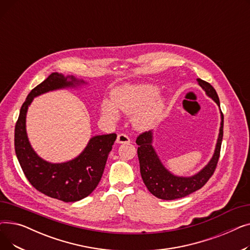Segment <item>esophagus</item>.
Instances as JSON below:
<instances>
[{
  "label": "esophagus",
  "mask_w": 250,
  "mask_h": 250,
  "mask_svg": "<svg viewBox=\"0 0 250 250\" xmlns=\"http://www.w3.org/2000/svg\"><path fill=\"white\" fill-rule=\"evenodd\" d=\"M116 143L117 144H129L130 143V140L129 138L125 135V134H120L117 136V139H116Z\"/></svg>",
  "instance_id": "1"
}]
</instances>
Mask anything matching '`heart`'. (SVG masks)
I'll return each instance as SVG.
<instances>
[{
    "label": "heart",
    "mask_w": 250,
    "mask_h": 250,
    "mask_svg": "<svg viewBox=\"0 0 250 250\" xmlns=\"http://www.w3.org/2000/svg\"><path fill=\"white\" fill-rule=\"evenodd\" d=\"M158 93V87L152 84L124 85L112 92L111 103H102L101 114L110 123L118 121V112L134 114L132 122L137 129H150L158 122L166 104L165 97Z\"/></svg>",
    "instance_id": "1"
}]
</instances>
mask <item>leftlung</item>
Segmentation results:
<instances>
[{
	"label": "left lung",
	"mask_w": 250,
	"mask_h": 250,
	"mask_svg": "<svg viewBox=\"0 0 250 250\" xmlns=\"http://www.w3.org/2000/svg\"><path fill=\"white\" fill-rule=\"evenodd\" d=\"M199 85L206 92L208 97L214 100L219 106L221 114V123L216 147L212 158L205 165L199 172L190 176L176 175L167 169L162 163L159 155L157 154L154 146L153 130L140 135L136 141L138 147V157L140 162V172L142 179L147 187L148 190L161 200H175L185 198L193 191L203 188L215 171L217 166L221 144L223 139V124L224 116L220 108V100L214 87L208 82L198 79Z\"/></svg>",
	"instance_id": "left-lung-1"
}]
</instances>
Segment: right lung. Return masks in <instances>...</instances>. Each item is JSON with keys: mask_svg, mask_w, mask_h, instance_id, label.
<instances>
[{"mask_svg": "<svg viewBox=\"0 0 250 250\" xmlns=\"http://www.w3.org/2000/svg\"><path fill=\"white\" fill-rule=\"evenodd\" d=\"M83 79L52 73L31 90L20 109L15 126V153L23 172L38 191L64 203H74L88 196L101 179L115 134L91 137L84 150L72 160L52 163L42 159L34 151L26 130L28 107L35 97L47 92L78 89L87 85Z\"/></svg>", "mask_w": 250, "mask_h": 250, "instance_id": "add662e5", "label": "right lung"}]
</instances>
